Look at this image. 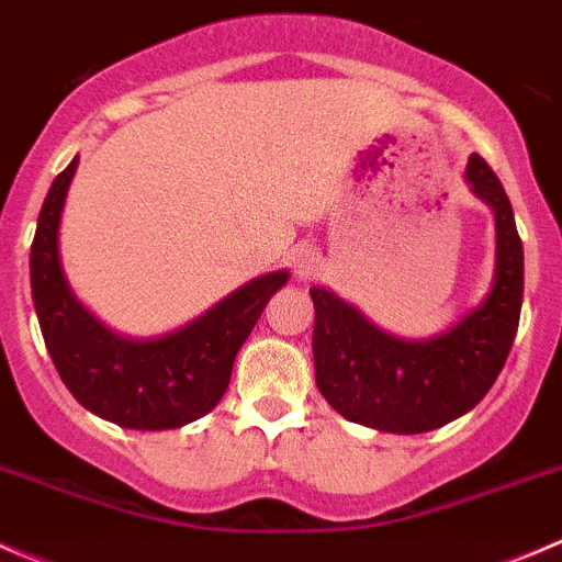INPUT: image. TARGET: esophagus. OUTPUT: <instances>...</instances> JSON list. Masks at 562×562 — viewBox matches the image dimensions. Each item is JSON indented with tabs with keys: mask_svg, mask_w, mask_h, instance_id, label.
Segmentation results:
<instances>
[{
	"mask_svg": "<svg viewBox=\"0 0 562 562\" xmlns=\"http://www.w3.org/2000/svg\"><path fill=\"white\" fill-rule=\"evenodd\" d=\"M292 270H294V279L300 281H308L314 279L316 273L322 270V259L314 248H297L292 254Z\"/></svg>",
	"mask_w": 562,
	"mask_h": 562,
	"instance_id": "obj_1",
	"label": "esophagus"
}]
</instances>
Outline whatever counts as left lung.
I'll return each instance as SVG.
<instances>
[{"mask_svg": "<svg viewBox=\"0 0 562 562\" xmlns=\"http://www.w3.org/2000/svg\"><path fill=\"white\" fill-rule=\"evenodd\" d=\"M464 180L494 213V276L457 325L402 338L330 289H311L316 387L352 424L391 435L440 429L470 413L503 371L519 327L525 251L503 182L481 155H470Z\"/></svg>", "mask_w": 562, "mask_h": 562, "instance_id": "left-lung-1", "label": "left lung"}]
</instances>
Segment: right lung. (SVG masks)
I'll return each instance as SVG.
<instances>
[{
    "label": "right lung",
    "mask_w": 562,
    "mask_h": 562,
    "mask_svg": "<svg viewBox=\"0 0 562 562\" xmlns=\"http://www.w3.org/2000/svg\"><path fill=\"white\" fill-rule=\"evenodd\" d=\"M76 169L79 155L48 188L30 254L32 300L48 355L76 402L98 418L138 431L193 424L221 402L237 352L289 273L276 270L243 283L164 336H122L103 325L65 279L59 226Z\"/></svg>",
    "instance_id": "right-lung-1"
}]
</instances>
